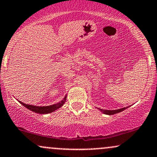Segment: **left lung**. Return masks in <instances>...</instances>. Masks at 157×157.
I'll list each match as a JSON object with an SVG mask.
<instances>
[{
    "mask_svg": "<svg viewBox=\"0 0 157 157\" xmlns=\"http://www.w3.org/2000/svg\"><path fill=\"white\" fill-rule=\"evenodd\" d=\"M127 109L126 108H122V109H117V110H103L101 109H99V110H100V111H102V113H105V114H109V115H112V114H115V113H117L119 112H121V111H124V110Z\"/></svg>",
    "mask_w": 157,
    "mask_h": 157,
    "instance_id": "left-lung-1",
    "label": "left lung"
}]
</instances>
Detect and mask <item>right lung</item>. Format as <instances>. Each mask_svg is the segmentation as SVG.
<instances>
[{
	"label": "right lung",
	"instance_id": "obj_1",
	"mask_svg": "<svg viewBox=\"0 0 157 157\" xmlns=\"http://www.w3.org/2000/svg\"><path fill=\"white\" fill-rule=\"evenodd\" d=\"M66 100V95L63 98V100H61V101L59 102L58 103H56V104H54V105H48V106H35L32 105H28V104H25L21 101L19 102H21L23 105H24L26 109H29L30 111L37 113H42V114H44V113H48L53 112V111H55V110L60 109L61 106L65 103Z\"/></svg>",
	"mask_w": 157,
	"mask_h": 157
}]
</instances>
